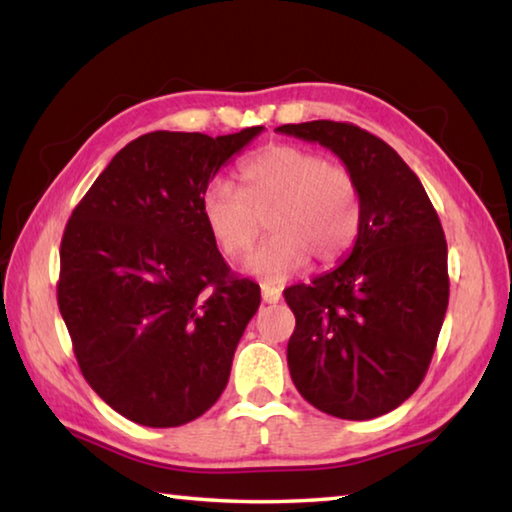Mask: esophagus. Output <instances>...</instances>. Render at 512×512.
I'll use <instances>...</instances> for the list:
<instances>
[{"label":"esophagus","mask_w":512,"mask_h":512,"mask_svg":"<svg viewBox=\"0 0 512 512\" xmlns=\"http://www.w3.org/2000/svg\"><path fill=\"white\" fill-rule=\"evenodd\" d=\"M261 294H263L265 303H279L281 301V290L274 288V285H270V283L261 285Z\"/></svg>","instance_id":"34e87169"}]
</instances>
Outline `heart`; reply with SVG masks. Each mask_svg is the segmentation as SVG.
I'll return each instance as SVG.
<instances>
[{
    "label": "heart",
    "instance_id": "obj_1",
    "mask_svg": "<svg viewBox=\"0 0 512 512\" xmlns=\"http://www.w3.org/2000/svg\"><path fill=\"white\" fill-rule=\"evenodd\" d=\"M236 188L213 179L200 197L202 220L227 258L247 254L267 220L272 236L247 258L245 270L279 283L310 263L333 265L353 249L362 200L353 175L315 150L274 146L238 170Z\"/></svg>",
    "mask_w": 512,
    "mask_h": 512
}]
</instances>
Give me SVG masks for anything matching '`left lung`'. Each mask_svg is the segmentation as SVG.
<instances>
[{
    "label": "left lung",
    "instance_id": "left-lung-1",
    "mask_svg": "<svg viewBox=\"0 0 512 512\" xmlns=\"http://www.w3.org/2000/svg\"><path fill=\"white\" fill-rule=\"evenodd\" d=\"M276 132L321 143L344 161L362 200V227L342 265L285 301L294 387L312 407L369 420L400 407L423 382L441 333L450 279L447 242L423 184L389 143L339 121Z\"/></svg>",
    "mask_w": 512,
    "mask_h": 512
}]
</instances>
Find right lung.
<instances>
[{"mask_svg": "<svg viewBox=\"0 0 512 512\" xmlns=\"http://www.w3.org/2000/svg\"><path fill=\"white\" fill-rule=\"evenodd\" d=\"M263 130L143 134L116 152L71 213L60 242V315L89 387L132 423H191L227 387L261 288L231 274L200 197Z\"/></svg>", "mask_w": 512, "mask_h": 512, "instance_id": "right-lung-1", "label": "right lung"}]
</instances>
